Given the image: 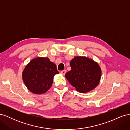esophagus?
Segmentation results:
<instances>
[{
    "label": "esophagus",
    "mask_w": 130,
    "mask_h": 130,
    "mask_svg": "<svg viewBox=\"0 0 130 130\" xmlns=\"http://www.w3.org/2000/svg\"><path fill=\"white\" fill-rule=\"evenodd\" d=\"M61 73L62 75H65V74L66 73V70H62V71L61 72Z\"/></svg>",
    "instance_id": "esophagus-1"
}]
</instances>
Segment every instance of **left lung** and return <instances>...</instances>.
<instances>
[{"label":"left lung","mask_w":130,"mask_h":130,"mask_svg":"<svg viewBox=\"0 0 130 130\" xmlns=\"http://www.w3.org/2000/svg\"><path fill=\"white\" fill-rule=\"evenodd\" d=\"M71 70L65 75L70 84L80 93H87L99 85L101 69L98 63L86 56H75L70 62Z\"/></svg>","instance_id":"1"}]
</instances>
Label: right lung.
I'll use <instances>...</instances> for the list:
<instances>
[{"instance_id":"add662e5","label":"right lung","mask_w":130,"mask_h":130,"mask_svg":"<svg viewBox=\"0 0 130 130\" xmlns=\"http://www.w3.org/2000/svg\"><path fill=\"white\" fill-rule=\"evenodd\" d=\"M58 73L56 64L48 57H37L26 65L22 72V79L31 92L42 94L51 88L55 75Z\"/></svg>"}]
</instances>
